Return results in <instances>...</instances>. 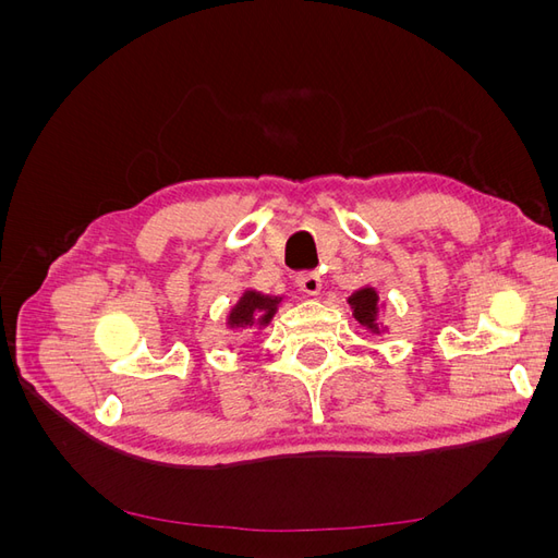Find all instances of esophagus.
Wrapping results in <instances>:
<instances>
[{"instance_id":"esophagus-1","label":"esophagus","mask_w":558,"mask_h":558,"mask_svg":"<svg viewBox=\"0 0 558 558\" xmlns=\"http://www.w3.org/2000/svg\"><path fill=\"white\" fill-rule=\"evenodd\" d=\"M295 283H298V289L302 293H307V295H316L320 291V277H318V272H300L295 277Z\"/></svg>"}]
</instances>
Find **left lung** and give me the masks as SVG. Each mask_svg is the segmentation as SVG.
Masks as SVG:
<instances>
[{
  "label": "left lung",
  "instance_id": "1",
  "mask_svg": "<svg viewBox=\"0 0 558 558\" xmlns=\"http://www.w3.org/2000/svg\"><path fill=\"white\" fill-rule=\"evenodd\" d=\"M377 302H379V298H377L375 289H361L349 298V305L353 310V316L359 318V324L367 326L369 330H375V332H379V326L375 324V320H377Z\"/></svg>",
  "mask_w": 558,
  "mask_h": 558
}]
</instances>
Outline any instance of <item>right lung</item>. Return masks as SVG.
<instances>
[{
    "label": "right lung",
    "instance_id": "1",
    "mask_svg": "<svg viewBox=\"0 0 558 558\" xmlns=\"http://www.w3.org/2000/svg\"><path fill=\"white\" fill-rule=\"evenodd\" d=\"M281 298H272V295H263L256 291H246L238 305L232 307L230 318H228V326L230 328H246V326H267L269 320H272L277 305H279Z\"/></svg>",
    "mask_w": 558,
    "mask_h": 558
}]
</instances>
